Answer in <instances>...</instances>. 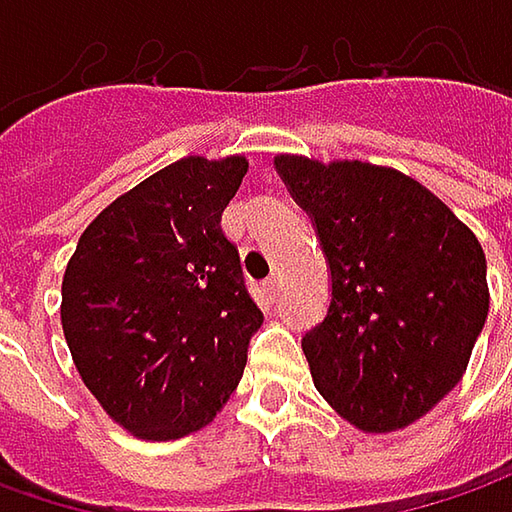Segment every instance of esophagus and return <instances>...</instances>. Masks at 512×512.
<instances>
[{"label": "esophagus", "mask_w": 512, "mask_h": 512, "mask_svg": "<svg viewBox=\"0 0 512 512\" xmlns=\"http://www.w3.org/2000/svg\"><path fill=\"white\" fill-rule=\"evenodd\" d=\"M265 293L270 302H279V296H282V279H279L276 273L265 282Z\"/></svg>", "instance_id": "34e87169"}]
</instances>
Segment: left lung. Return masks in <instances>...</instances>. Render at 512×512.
<instances>
[{"label":"left lung","instance_id":"8db88e82","mask_svg":"<svg viewBox=\"0 0 512 512\" xmlns=\"http://www.w3.org/2000/svg\"><path fill=\"white\" fill-rule=\"evenodd\" d=\"M330 265V307L302 339L327 404L364 433L402 430L459 384L490 290L473 230L416 179L282 153Z\"/></svg>","mask_w":512,"mask_h":512}]
</instances>
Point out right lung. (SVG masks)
I'll use <instances>...</instances> for the list:
<instances>
[{"mask_svg":"<svg viewBox=\"0 0 512 512\" xmlns=\"http://www.w3.org/2000/svg\"><path fill=\"white\" fill-rule=\"evenodd\" d=\"M245 156H187L110 202L62 279V330L96 402L139 439L205 427L262 327L222 213Z\"/></svg>","mask_w":512,"mask_h":512,"instance_id":"right-lung-1","label":"right lung"}]
</instances>
